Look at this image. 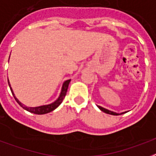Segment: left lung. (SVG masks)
<instances>
[{
    "mask_svg": "<svg viewBox=\"0 0 156 156\" xmlns=\"http://www.w3.org/2000/svg\"><path fill=\"white\" fill-rule=\"evenodd\" d=\"M98 108L100 109L101 111H102L103 112H105V113L107 114H110V115H113V116H117V115H121V114H123V113H126V112H122V113H116V112H112V111L110 110H107V109H106V108H104V107H100V106H98Z\"/></svg>",
    "mask_w": 156,
    "mask_h": 156,
    "instance_id": "left-lung-1",
    "label": "left lung"
}]
</instances>
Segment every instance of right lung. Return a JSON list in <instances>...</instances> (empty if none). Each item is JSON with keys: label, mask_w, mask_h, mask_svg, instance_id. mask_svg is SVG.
I'll return each mask as SVG.
<instances>
[{"label": "right lung", "mask_w": 156, "mask_h": 156, "mask_svg": "<svg viewBox=\"0 0 156 156\" xmlns=\"http://www.w3.org/2000/svg\"><path fill=\"white\" fill-rule=\"evenodd\" d=\"M71 81V79H69V80H66V81L64 82L63 84V87H62V89H61V93L59 94V97L58 98V99L56 101H55L53 103H50V104L48 105H44V106H40V107H26L24 104H22L20 101L18 100V99L16 98V96H15V93H14L13 90L10 87V82H9V79H8V84H9V86H10V91H11V93H12V95L16 99V101L18 102V104L21 107H23L25 110L28 111L31 113H34V114H38V115H42V114H46V113H49L52 111H54L55 109H56L59 105L62 103V101H63V98H65V96H66L67 93V90H68V87H69V84Z\"/></svg>", "instance_id": "obj_1"}]
</instances>
